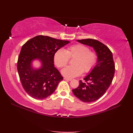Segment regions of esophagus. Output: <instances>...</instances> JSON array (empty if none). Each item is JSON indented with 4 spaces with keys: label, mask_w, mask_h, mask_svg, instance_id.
I'll return each instance as SVG.
<instances>
[{
    "label": "esophagus",
    "mask_w": 133,
    "mask_h": 133,
    "mask_svg": "<svg viewBox=\"0 0 133 133\" xmlns=\"http://www.w3.org/2000/svg\"><path fill=\"white\" fill-rule=\"evenodd\" d=\"M64 80H66V81H71V78H64Z\"/></svg>",
    "instance_id": "1"
}]
</instances>
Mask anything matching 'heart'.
I'll return each mask as SVG.
<instances>
[{"mask_svg":"<svg viewBox=\"0 0 133 133\" xmlns=\"http://www.w3.org/2000/svg\"><path fill=\"white\" fill-rule=\"evenodd\" d=\"M75 58L72 62L74 66H69L62 70V74L67 78H74L81 75L83 72L91 71L97 61V53L83 44H78L69 47L66 50L59 49L54 56L55 64L62 68L68 63L70 58Z\"/></svg>","mask_w":133,"mask_h":133,"instance_id":"obj_1","label":"heart"}]
</instances>
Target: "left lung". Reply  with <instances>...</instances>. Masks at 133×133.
<instances>
[{
	"label": "left lung",
	"instance_id": "left-lung-1",
	"mask_svg": "<svg viewBox=\"0 0 133 133\" xmlns=\"http://www.w3.org/2000/svg\"><path fill=\"white\" fill-rule=\"evenodd\" d=\"M94 48L97 54V63L89 74L79 81V85L72 92L84 102H92L102 97L111 84L115 72V64L111 51L99 41L92 39L77 40Z\"/></svg>",
	"mask_w": 133,
	"mask_h": 133
}]
</instances>
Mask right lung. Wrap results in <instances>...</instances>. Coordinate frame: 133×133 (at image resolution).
<instances>
[{"label": "right lung", "instance_id": "add662e5", "mask_svg": "<svg viewBox=\"0 0 133 133\" xmlns=\"http://www.w3.org/2000/svg\"><path fill=\"white\" fill-rule=\"evenodd\" d=\"M70 42L38 35L23 45L17 69L22 86L32 98L36 99L47 98L63 80V77L54 67V56L56 51ZM35 59L42 63L39 69H34L32 66V62Z\"/></svg>", "mask_w": 133, "mask_h": 133}]
</instances>
